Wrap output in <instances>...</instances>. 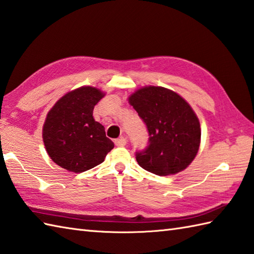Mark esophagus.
Here are the masks:
<instances>
[{"label":"esophagus","mask_w":254,"mask_h":254,"mask_svg":"<svg viewBox=\"0 0 254 254\" xmlns=\"http://www.w3.org/2000/svg\"><path fill=\"white\" fill-rule=\"evenodd\" d=\"M115 146L116 147H124L126 146V138L125 137H121L115 140Z\"/></svg>","instance_id":"obj_1"}]
</instances>
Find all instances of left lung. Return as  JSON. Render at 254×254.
Listing matches in <instances>:
<instances>
[{"label":"left lung","instance_id":"obj_1","mask_svg":"<svg viewBox=\"0 0 254 254\" xmlns=\"http://www.w3.org/2000/svg\"><path fill=\"white\" fill-rule=\"evenodd\" d=\"M129 103L146 124L147 148L136 152L138 164L165 177L190 164L200 143L199 121L183 97L162 86H144L129 96Z\"/></svg>","mask_w":254,"mask_h":254}]
</instances>
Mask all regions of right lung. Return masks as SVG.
Segmentation results:
<instances>
[{"label": "right lung", "instance_id": "obj_1", "mask_svg": "<svg viewBox=\"0 0 254 254\" xmlns=\"http://www.w3.org/2000/svg\"><path fill=\"white\" fill-rule=\"evenodd\" d=\"M104 95L96 87L82 86L66 93L49 111L43 139L59 167L82 173L101 164L114 148L104 126L93 118L94 106Z\"/></svg>", "mask_w": 254, "mask_h": 254}]
</instances>
